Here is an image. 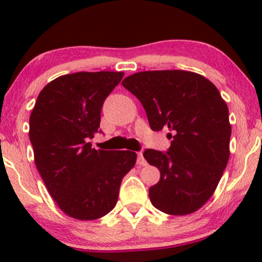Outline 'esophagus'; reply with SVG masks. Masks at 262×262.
Wrapping results in <instances>:
<instances>
[{"label":"esophagus","mask_w":262,"mask_h":262,"mask_svg":"<svg viewBox=\"0 0 262 262\" xmlns=\"http://www.w3.org/2000/svg\"><path fill=\"white\" fill-rule=\"evenodd\" d=\"M137 164L139 165V166H146V160H145V159H144L143 152H138V160H137Z\"/></svg>","instance_id":"34e87169"}]
</instances>
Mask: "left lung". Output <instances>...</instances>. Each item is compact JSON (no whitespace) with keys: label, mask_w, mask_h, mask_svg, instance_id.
Listing matches in <instances>:
<instances>
[{"label":"left lung","mask_w":262,"mask_h":262,"mask_svg":"<svg viewBox=\"0 0 262 262\" xmlns=\"http://www.w3.org/2000/svg\"><path fill=\"white\" fill-rule=\"evenodd\" d=\"M122 85L141 102L152 130L173 133L166 152L143 154L160 170L149 188L152 206L171 215L196 212L213 196L229 160L227 103L208 79L191 71H140Z\"/></svg>","instance_id":"left-lung-1"}]
</instances>
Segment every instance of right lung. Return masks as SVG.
<instances>
[{
	"label": "right lung",
	"instance_id": "add662e5",
	"mask_svg": "<svg viewBox=\"0 0 262 262\" xmlns=\"http://www.w3.org/2000/svg\"><path fill=\"white\" fill-rule=\"evenodd\" d=\"M124 73L62 75L39 93L29 118L35 166L59 208L69 217L93 221L108 214L118 200L123 177L134 167L129 150H96L101 110Z\"/></svg>",
	"mask_w": 262,
	"mask_h": 262
}]
</instances>
